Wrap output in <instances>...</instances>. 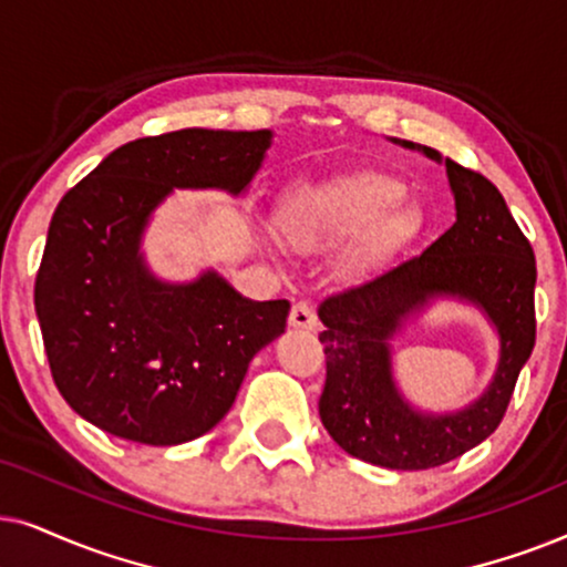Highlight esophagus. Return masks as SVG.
Instances as JSON below:
<instances>
[{
    "label": "esophagus",
    "instance_id": "esophagus-1",
    "mask_svg": "<svg viewBox=\"0 0 567 567\" xmlns=\"http://www.w3.org/2000/svg\"><path fill=\"white\" fill-rule=\"evenodd\" d=\"M290 327L292 329H316V313L311 303L300 300V303L292 306L290 311Z\"/></svg>",
    "mask_w": 567,
    "mask_h": 567
}]
</instances>
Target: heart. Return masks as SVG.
<instances>
[{
	"mask_svg": "<svg viewBox=\"0 0 567 567\" xmlns=\"http://www.w3.org/2000/svg\"><path fill=\"white\" fill-rule=\"evenodd\" d=\"M404 186L379 173L339 178L308 188L282 209V233L300 251H319L339 240L375 230L381 244L410 236L417 228V213L399 205Z\"/></svg>",
	"mask_w": 567,
	"mask_h": 567,
	"instance_id": "heart-1",
	"label": "heart"
}]
</instances>
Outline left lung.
Masks as SVG:
<instances>
[{
    "label": "left lung",
    "mask_w": 567,
    "mask_h": 567,
    "mask_svg": "<svg viewBox=\"0 0 567 567\" xmlns=\"http://www.w3.org/2000/svg\"><path fill=\"white\" fill-rule=\"evenodd\" d=\"M391 142L446 165L456 223L420 256L319 306L327 354L319 414L350 456L412 472L458 458L501 425L537 337V261L503 194L485 176L433 147ZM437 299L474 305L498 334V365L488 389L451 413L420 411L401 394L390 350V339Z\"/></svg>",
    "instance_id": "left-lung-1"
}]
</instances>
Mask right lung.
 <instances>
[{
	"mask_svg": "<svg viewBox=\"0 0 567 567\" xmlns=\"http://www.w3.org/2000/svg\"><path fill=\"white\" fill-rule=\"evenodd\" d=\"M271 132L181 130L134 140L59 202L35 277V313L66 404L147 446L205 435L236 402L288 300H248L215 269L168 282L142 238L173 188L248 192Z\"/></svg>",
	"mask_w": 567,
	"mask_h": 567,
	"instance_id": "1",
	"label": "right lung"
}]
</instances>
